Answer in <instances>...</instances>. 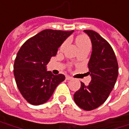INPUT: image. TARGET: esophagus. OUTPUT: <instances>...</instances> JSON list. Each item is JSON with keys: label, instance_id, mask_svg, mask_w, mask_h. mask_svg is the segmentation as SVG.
Segmentation results:
<instances>
[{"label": "esophagus", "instance_id": "esophagus-1", "mask_svg": "<svg viewBox=\"0 0 129 129\" xmlns=\"http://www.w3.org/2000/svg\"><path fill=\"white\" fill-rule=\"evenodd\" d=\"M66 80H72V77H69V76H66Z\"/></svg>", "mask_w": 129, "mask_h": 129}]
</instances>
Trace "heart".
Here are the masks:
<instances>
[{"label": "heart", "instance_id": "heart-1", "mask_svg": "<svg viewBox=\"0 0 129 129\" xmlns=\"http://www.w3.org/2000/svg\"><path fill=\"white\" fill-rule=\"evenodd\" d=\"M67 44H68V41L66 40L65 42L62 43V44L60 45L59 49L60 51L63 50L65 49V47H66ZM76 44H77V47H79L80 50L82 49H85V48H90L91 47V43H90L89 38L86 36H85V35H80L79 36H77V39H76Z\"/></svg>", "mask_w": 129, "mask_h": 129}]
</instances>
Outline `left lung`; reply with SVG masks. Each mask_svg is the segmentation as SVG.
<instances>
[{
    "label": "left lung",
    "instance_id": "left-lung-1",
    "mask_svg": "<svg viewBox=\"0 0 129 129\" xmlns=\"http://www.w3.org/2000/svg\"><path fill=\"white\" fill-rule=\"evenodd\" d=\"M92 42L93 50L88 63L92 80L74 95L77 105L84 110H93L104 102L112 90L118 75V64L111 45L97 32L85 30Z\"/></svg>",
    "mask_w": 129,
    "mask_h": 129
}]
</instances>
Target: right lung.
Masks as SVG:
<instances>
[{
	"label": "right lung",
	"mask_w": 129,
	"mask_h": 129,
	"mask_svg": "<svg viewBox=\"0 0 129 129\" xmlns=\"http://www.w3.org/2000/svg\"><path fill=\"white\" fill-rule=\"evenodd\" d=\"M73 32L46 29L27 39L19 49L14 75L20 93L30 104L47 102L56 87L64 81L63 74L54 75L46 70V66Z\"/></svg>",
	"instance_id": "obj_1"
}]
</instances>
